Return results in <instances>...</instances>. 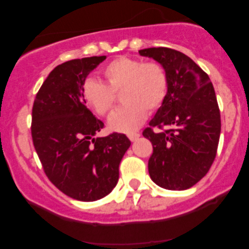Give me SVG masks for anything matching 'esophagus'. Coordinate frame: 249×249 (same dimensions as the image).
Segmentation results:
<instances>
[{
  "label": "esophagus",
  "mask_w": 249,
  "mask_h": 249,
  "mask_svg": "<svg viewBox=\"0 0 249 249\" xmlns=\"http://www.w3.org/2000/svg\"><path fill=\"white\" fill-rule=\"evenodd\" d=\"M127 137H128V139H130L131 142H136L137 139H138L139 137H141V134L137 133V132H134V133H128Z\"/></svg>",
  "instance_id": "34e87169"
}]
</instances>
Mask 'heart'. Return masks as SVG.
<instances>
[{
	"instance_id": "obj_1",
	"label": "heart",
	"mask_w": 249,
	"mask_h": 249,
	"mask_svg": "<svg viewBox=\"0 0 249 249\" xmlns=\"http://www.w3.org/2000/svg\"><path fill=\"white\" fill-rule=\"evenodd\" d=\"M107 83L88 79L83 85V97L99 116H107L122 93L124 103L108 118V127L117 132H132L144 123L147 112L158 110L167 95V73L157 62H142L130 57H118L103 69Z\"/></svg>"
}]
</instances>
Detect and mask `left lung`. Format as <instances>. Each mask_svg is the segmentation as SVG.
Masks as SVG:
<instances>
[{
    "label": "left lung",
    "instance_id": "8db88e82",
    "mask_svg": "<svg viewBox=\"0 0 249 249\" xmlns=\"http://www.w3.org/2000/svg\"><path fill=\"white\" fill-rule=\"evenodd\" d=\"M139 53L160 63L168 79L166 98L142 132L153 145L148 173L162 188L187 190L206 176L216 156L221 121L215 91L207 73L180 51L160 47Z\"/></svg>",
    "mask_w": 249,
    "mask_h": 249
}]
</instances>
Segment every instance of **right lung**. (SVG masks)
I'll return each mask as SVG.
<instances>
[{
	"instance_id": "right-lung-1",
	"label": "right lung",
	"mask_w": 249,
	"mask_h": 249,
	"mask_svg": "<svg viewBox=\"0 0 249 249\" xmlns=\"http://www.w3.org/2000/svg\"><path fill=\"white\" fill-rule=\"evenodd\" d=\"M105 58L85 57L57 65L33 107L31 136L43 170L59 191L81 201H96L113 190L131 145L123 133L93 137L104 123L85 105L83 85Z\"/></svg>"
}]
</instances>
